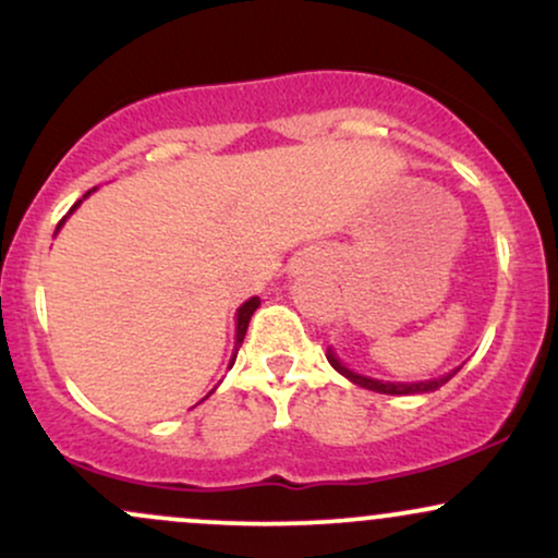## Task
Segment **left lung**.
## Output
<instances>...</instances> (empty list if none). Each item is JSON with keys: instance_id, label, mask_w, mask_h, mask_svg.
<instances>
[{"instance_id": "left-lung-1", "label": "left lung", "mask_w": 558, "mask_h": 558, "mask_svg": "<svg viewBox=\"0 0 558 558\" xmlns=\"http://www.w3.org/2000/svg\"><path fill=\"white\" fill-rule=\"evenodd\" d=\"M328 362L332 364V367L338 369L343 377H349L354 386L360 388H369L375 390V393H388V396H412V393H430V390H438L440 386H446L448 380H451L453 375H457V369L453 373H448L444 377H433V380H420V383H383V380H373V377H364V375H356L351 373L349 367H343L341 362L336 360V354L332 351H328Z\"/></svg>"}]
</instances>
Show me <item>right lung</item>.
I'll list each match as a JSON object with an SVG mask.
<instances>
[{
  "label": "right lung",
  "instance_id": "1",
  "mask_svg": "<svg viewBox=\"0 0 558 558\" xmlns=\"http://www.w3.org/2000/svg\"><path fill=\"white\" fill-rule=\"evenodd\" d=\"M75 207H78V204H75ZM60 226H62V222H60ZM60 226H57V228H60ZM257 306H259V299L254 296V299H248L246 304H243L239 310V317H235V319H239V323H235V351L241 349L243 336H246V328H248V319H252L254 312H257ZM233 362H235V354H233Z\"/></svg>",
  "mask_w": 558,
  "mask_h": 558
}]
</instances>
